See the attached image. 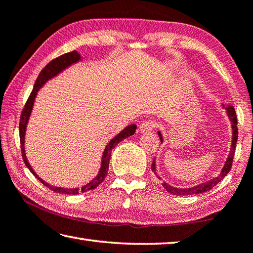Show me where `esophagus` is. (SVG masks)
Returning a JSON list of instances; mask_svg holds the SVG:
<instances>
[{
	"instance_id": "1",
	"label": "esophagus",
	"mask_w": 253,
	"mask_h": 253,
	"mask_svg": "<svg viewBox=\"0 0 253 253\" xmlns=\"http://www.w3.org/2000/svg\"><path fill=\"white\" fill-rule=\"evenodd\" d=\"M155 125L156 124L151 122V121H146V122H142L140 125H139V128H138V130H139V132L141 133H147V132H150L153 128H155Z\"/></svg>"
}]
</instances>
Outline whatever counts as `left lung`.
Masks as SVG:
<instances>
[{"instance_id": "obj_1", "label": "left lung", "mask_w": 253, "mask_h": 253, "mask_svg": "<svg viewBox=\"0 0 253 253\" xmlns=\"http://www.w3.org/2000/svg\"><path fill=\"white\" fill-rule=\"evenodd\" d=\"M221 106L226 110L227 116H228L229 121L231 123V133H232V137H231V147H230L229 155H228V157H227L226 162L224 163V166H222V168H221L220 173H219L218 175L215 176V177H212V179H211L209 181H205V182H203V183H200V184H197L195 186H192V187H185V189H183V187L172 186V185L169 184V183H167V182L163 181L162 186L165 187V189L168 192L171 193L172 195H177V196H181V195H194V194H201V193H204V192H209L215 185L218 184V183L229 173V171L231 169V166H232V160H234V155H235V150H236L237 139H238V128H237V116H236V112H235L234 106L230 105V104H222V103H221ZM158 135H159L161 143H163V136H162V132L160 130H158ZM151 170H152L153 173H155V175L158 177V179L161 180V177L158 175V173H157L156 158H155V160H153L152 165H151Z\"/></svg>"}]
</instances>
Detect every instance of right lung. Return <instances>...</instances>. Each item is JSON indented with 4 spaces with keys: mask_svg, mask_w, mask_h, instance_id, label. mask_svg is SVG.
Returning <instances> with one entry per match:
<instances>
[{
    "mask_svg": "<svg viewBox=\"0 0 253 253\" xmlns=\"http://www.w3.org/2000/svg\"><path fill=\"white\" fill-rule=\"evenodd\" d=\"M82 61V57L81 54L79 53L77 50H73L71 52L64 53L62 56L58 57L56 59H53L52 61L49 62L46 67H44L42 72L39 73V76L37 78L36 82H35V85L33 91L31 93V96H29L28 101L25 105L24 110L22 112V116H21V122H19V137H21V147H22V155H23V159L25 165L29 169L33 174L37 177V179L41 181L43 185H46L48 189H50L51 191L59 193V194H69V195H77L80 194V193H84L88 190L95 189V187L101 184V183L105 179V176L107 175V171H108V166H110V160H111V156H112V150L115 148L118 142L126 139V138L132 136L136 131L137 126L135 124H131V125L126 126L124 129L118 132L117 135L112 138L110 142L107 143L105 149L103 151L102 155V159H101V167L100 170H98L97 174L93 177V179L86 183V184L82 185L81 187H62V186H53L51 184H49L48 182L42 180L41 176H39L35 170L32 168L31 163L27 160V156H26V150H25V136H26V130H27V125L29 122V118H31L33 108H34V104L35 100H36L38 91L46 84L49 80L56 78L59 76L61 72H63L66 69L69 67H71L72 64H76L78 62Z\"/></svg>",
    "mask_w": 253,
    "mask_h": 253,
    "instance_id": "right-lung-1",
    "label": "right lung"
}]
</instances>
